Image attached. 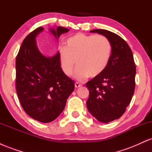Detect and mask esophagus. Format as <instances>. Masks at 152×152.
Masks as SVG:
<instances>
[{
  "label": "esophagus",
  "mask_w": 152,
  "mask_h": 152,
  "mask_svg": "<svg viewBox=\"0 0 152 152\" xmlns=\"http://www.w3.org/2000/svg\"><path fill=\"white\" fill-rule=\"evenodd\" d=\"M81 86L82 85L81 83H78V82H76V83H75V87H76V88H78V87H81Z\"/></svg>",
  "instance_id": "34e87169"
}]
</instances>
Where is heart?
Instances as JSON below:
<instances>
[{
	"instance_id": "heart-1",
	"label": "heart",
	"mask_w": 152,
	"mask_h": 152,
	"mask_svg": "<svg viewBox=\"0 0 152 152\" xmlns=\"http://www.w3.org/2000/svg\"><path fill=\"white\" fill-rule=\"evenodd\" d=\"M65 47L59 49V63L66 76L78 69L75 78L78 81L88 76L96 77L105 71L111 54V43L102 35H86L78 33L66 39Z\"/></svg>"
}]
</instances>
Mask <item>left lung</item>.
I'll use <instances>...</instances> for the list:
<instances>
[{"instance_id": "left-lung-1", "label": "left lung", "mask_w": 152, "mask_h": 152, "mask_svg": "<svg viewBox=\"0 0 152 152\" xmlns=\"http://www.w3.org/2000/svg\"><path fill=\"white\" fill-rule=\"evenodd\" d=\"M90 32L106 36L111 43V57L105 71L86 83L89 90L87 109L98 121L108 123L121 117L132 101L136 66L130 47L119 36L104 29Z\"/></svg>"}]
</instances>
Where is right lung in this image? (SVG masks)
Returning <instances> with one entry per match:
<instances>
[{"instance_id":"obj_1","label":"right lung","mask_w":152,"mask_h":152,"mask_svg":"<svg viewBox=\"0 0 152 152\" xmlns=\"http://www.w3.org/2000/svg\"><path fill=\"white\" fill-rule=\"evenodd\" d=\"M42 27L26 36L15 60L16 91L25 112L42 123L53 121L61 114L67 99L74 90V82L64 74L59 63V52L46 56L38 50L36 38ZM56 39L69 32L58 26L50 29Z\"/></svg>"}]
</instances>
